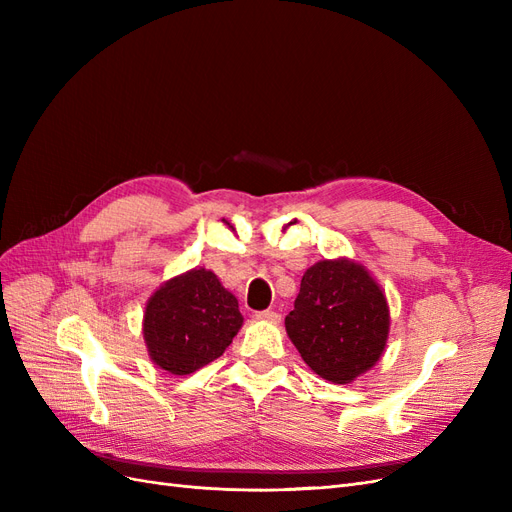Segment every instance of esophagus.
<instances>
[{
	"label": "esophagus",
	"mask_w": 512,
	"mask_h": 512,
	"mask_svg": "<svg viewBox=\"0 0 512 512\" xmlns=\"http://www.w3.org/2000/svg\"><path fill=\"white\" fill-rule=\"evenodd\" d=\"M258 320H269V322H280V314L273 312V309H262V312H256Z\"/></svg>",
	"instance_id": "34e87169"
}]
</instances>
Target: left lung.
I'll list each match as a JSON object with an SVG mask.
<instances>
[{"label":"left lung","mask_w":512,"mask_h":512,"mask_svg":"<svg viewBox=\"0 0 512 512\" xmlns=\"http://www.w3.org/2000/svg\"><path fill=\"white\" fill-rule=\"evenodd\" d=\"M286 331L320 378L348 384L382 356L389 305L361 265L344 258L320 260L303 275Z\"/></svg>","instance_id":"left-lung-1"}]
</instances>
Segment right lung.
Masks as SVG:
<instances>
[{"label":"right lung","instance_id":"obj_1","mask_svg":"<svg viewBox=\"0 0 512 512\" xmlns=\"http://www.w3.org/2000/svg\"><path fill=\"white\" fill-rule=\"evenodd\" d=\"M243 324L239 303L207 269H192L153 292L143 335L151 361L188 376L224 354Z\"/></svg>","mask_w":512,"mask_h":512}]
</instances>
